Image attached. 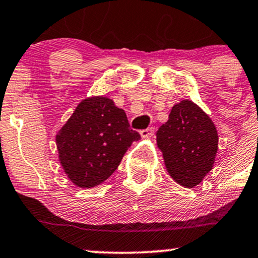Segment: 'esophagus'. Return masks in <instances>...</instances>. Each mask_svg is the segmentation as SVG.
I'll return each mask as SVG.
<instances>
[{
	"mask_svg": "<svg viewBox=\"0 0 258 258\" xmlns=\"http://www.w3.org/2000/svg\"><path fill=\"white\" fill-rule=\"evenodd\" d=\"M154 132H156V128H154V126H150V128L141 130L140 135L142 139H150L151 136L154 135Z\"/></svg>",
	"mask_w": 258,
	"mask_h": 258,
	"instance_id": "34e87169",
	"label": "esophagus"
}]
</instances>
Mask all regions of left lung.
I'll return each mask as SVG.
<instances>
[{"label":"left lung","mask_w":258,"mask_h":258,"mask_svg":"<svg viewBox=\"0 0 258 258\" xmlns=\"http://www.w3.org/2000/svg\"><path fill=\"white\" fill-rule=\"evenodd\" d=\"M169 175L181 186L193 188L213 169L219 135L211 118L189 100L174 105L168 122L157 132Z\"/></svg>","instance_id":"obj_1"}]
</instances>
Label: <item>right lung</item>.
I'll list each match as a JSON object with an SVG mask.
<instances>
[{"label":"right lung","instance_id":"obj_1","mask_svg":"<svg viewBox=\"0 0 258 258\" xmlns=\"http://www.w3.org/2000/svg\"><path fill=\"white\" fill-rule=\"evenodd\" d=\"M124 110L106 96L78 104L55 136L59 160L70 181L81 188L107 180L140 134L129 128Z\"/></svg>","mask_w":258,"mask_h":258}]
</instances>
